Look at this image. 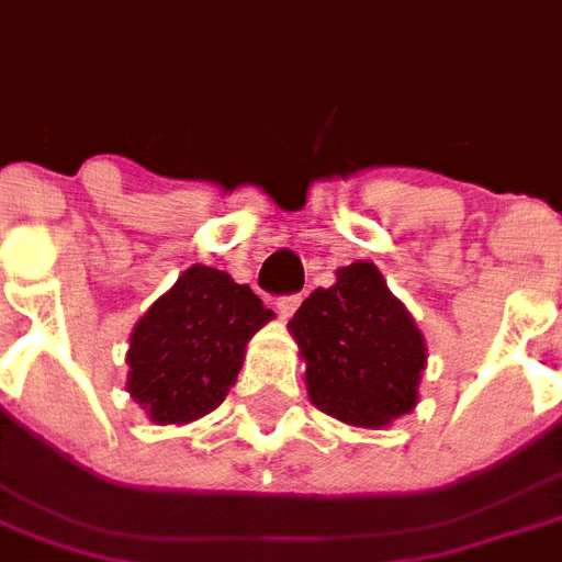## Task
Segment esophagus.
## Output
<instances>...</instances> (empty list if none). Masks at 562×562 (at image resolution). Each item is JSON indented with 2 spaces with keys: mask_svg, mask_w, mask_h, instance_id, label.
Segmentation results:
<instances>
[{
  "mask_svg": "<svg viewBox=\"0 0 562 562\" xmlns=\"http://www.w3.org/2000/svg\"><path fill=\"white\" fill-rule=\"evenodd\" d=\"M297 306H301V294H285V297L277 301V310H280L282 318L294 316V310H297Z\"/></svg>",
  "mask_w": 562,
  "mask_h": 562,
  "instance_id": "obj_1",
  "label": "esophagus"
}]
</instances>
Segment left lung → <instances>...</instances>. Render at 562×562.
<instances>
[{"mask_svg": "<svg viewBox=\"0 0 562 562\" xmlns=\"http://www.w3.org/2000/svg\"><path fill=\"white\" fill-rule=\"evenodd\" d=\"M316 409L352 427L382 430L418 406L427 342L373 261L337 270L289 322Z\"/></svg>", "mask_w": 562, "mask_h": 562, "instance_id": "1", "label": "left lung"}]
</instances>
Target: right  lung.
<instances>
[{
    "label": "right lung",
    "instance_id": "obj_1",
    "mask_svg": "<svg viewBox=\"0 0 562 562\" xmlns=\"http://www.w3.org/2000/svg\"><path fill=\"white\" fill-rule=\"evenodd\" d=\"M270 318L273 310L225 270L186 268L128 337L126 391L153 424L204 418L232 391L246 342Z\"/></svg>",
    "mask_w": 562,
    "mask_h": 562
}]
</instances>
